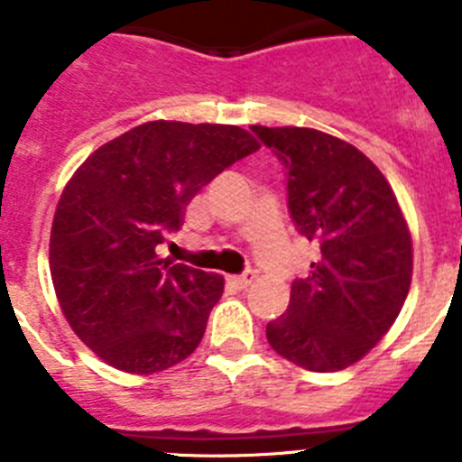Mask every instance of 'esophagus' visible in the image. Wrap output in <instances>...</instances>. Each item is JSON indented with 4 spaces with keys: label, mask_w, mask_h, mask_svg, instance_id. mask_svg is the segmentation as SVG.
Returning <instances> with one entry per match:
<instances>
[{
    "label": "esophagus",
    "mask_w": 462,
    "mask_h": 462,
    "mask_svg": "<svg viewBox=\"0 0 462 462\" xmlns=\"http://www.w3.org/2000/svg\"><path fill=\"white\" fill-rule=\"evenodd\" d=\"M254 273L252 271H247V273H243V275H236V277H231V284H234L236 289H247L252 284V282H254Z\"/></svg>",
    "instance_id": "obj_1"
}]
</instances>
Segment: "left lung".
Instances as JSON below:
<instances>
[{
  "label": "left lung",
  "mask_w": 462,
  "mask_h": 462,
  "mask_svg": "<svg viewBox=\"0 0 462 462\" xmlns=\"http://www.w3.org/2000/svg\"><path fill=\"white\" fill-rule=\"evenodd\" d=\"M287 169L298 234L319 243L293 280L287 314L266 326L280 356L312 373L361 361L393 326L411 282V236L382 171L361 150L305 126H252Z\"/></svg>",
  "instance_id": "8db88e82"
}]
</instances>
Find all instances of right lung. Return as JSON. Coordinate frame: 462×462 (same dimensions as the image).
Returning <instances> with one entry per match:
<instances>
[{
	"mask_svg": "<svg viewBox=\"0 0 462 462\" xmlns=\"http://www.w3.org/2000/svg\"><path fill=\"white\" fill-rule=\"evenodd\" d=\"M259 150L234 125L145 122L94 150L64 187L51 275L73 333L122 373L152 374L194 352L224 277L159 259L187 203Z\"/></svg>",
	"mask_w": 462,
	"mask_h": 462,
	"instance_id": "right-lung-1",
	"label": "right lung"
}]
</instances>
